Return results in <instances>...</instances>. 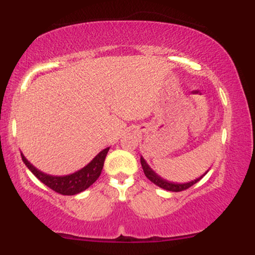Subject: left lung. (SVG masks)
I'll return each mask as SVG.
<instances>
[{
  "instance_id": "8db88e82",
  "label": "left lung",
  "mask_w": 255,
  "mask_h": 255,
  "mask_svg": "<svg viewBox=\"0 0 255 255\" xmlns=\"http://www.w3.org/2000/svg\"><path fill=\"white\" fill-rule=\"evenodd\" d=\"M140 162H141V166H142V170H144L145 176L147 177L151 182H153L156 186L160 187V188L165 189V191H170V192H181V191H184V189L189 188V187H192L193 184L197 183L198 181H200L201 178H203L205 175L207 174V171H209L207 170L204 175H201L200 177L195 178V180H193V181H189V182L177 183V182H170V181L164 180L163 177H160L159 175L156 174V172L152 170V169L150 168V165L146 163V160L142 157H140Z\"/></svg>"
}]
</instances>
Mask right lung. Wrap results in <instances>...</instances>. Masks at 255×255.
I'll return each instance as SVG.
<instances>
[{
    "mask_svg": "<svg viewBox=\"0 0 255 255\" xmlns=\"http://www.w3.org/2000/svg\"><path fill=\"white\" fill-rule=\"evenodd\" d=\"M110 147L104 148L99 153L93 158L92 160L84 166L80 170L73 172V174L64 175V176H52V175H48L45 172L38 170L36 166H33L26 159V157L21 153L22 162L25 165L30 169L32 174L36 176L40 182H43L52 191L60 193L62 195H75L78 193L84 192L87 189L91 184H93L97 181V178L101 175L102 169H103L105 157H107L108 151Z\"/></svg>",
    "mask_w": 255,
    "mask_h": 255,
    "instance_id": "obj_1",
    "label": "right lung"
}]
</instances>
